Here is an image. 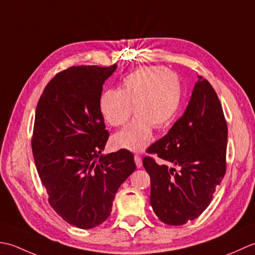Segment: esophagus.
Returning a JSON list of instances; mask_svg holds the SVG:
<instances>
[{
	"label": "esophagus",
	"mask_w": 255,
	"mask_h": 255,
	"mask_svg": "<svg viewBox=\"0 0 255 255\" xmlns=\"http://www.w3.org/2000/svg\"><path fill=\"white\" fill-rule=\"evenodd\" d=\"M134 160H135V164H136V167L137 168H141L142 167V158L138 156V155H135L134 156Z\"/></svg>",
	"instance_id": "obj_1"
}]
</instances>
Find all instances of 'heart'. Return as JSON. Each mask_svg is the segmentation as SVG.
Returning <instances> with one entry per match:
<instances>
[{"label":"heart","instance_id":"heart-1","mask_svg":"<svg viewBox=\"0 0 255 255\" xmlns=\"http://www.w3.org/2000/svg\"><path fill=\"white\" fill-rule=\"evenodd\" d=\"M178 76L160 67H141L122 79L118 90L102 92L99 110L111 127H120L132 114L128 126L113 135L118 148L141 152L152 141L153 128L162 129L173 120L180 106Z\"/></svg>","mask_w":255,"mask_h":255}]
</instances>
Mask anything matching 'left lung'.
<instances>
[{
	"label": "left lung",
	"mask_w": 255,
	"mask_h": 255,
	"mask_svg": "<svg viewBox=\"0 0 255 255\" xmlns=\"http://www.w3.org/2000/svg\"><path fill=\"white\" fill-rule=\"evenodd\" d=\"M185 113L146 152L149 202L158 219L181 226L206 210L226 174L228 128L214 88L198 76Z\"/></svg>",
	"instance_id": "8db88e82"
}]
</instances>
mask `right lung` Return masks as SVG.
Returning <instances> with one entry per match:
<instances>
[{"label":"right lung","mask_w":255,"mask_h":255,"mask_svg":"<svg viewBox=\"0 0 255 255\" xmlns=\"http://www.w3.org/2000/svg\"><path fill=\"white\" fill-rule=\"evenodd\" d=\"M117 67L77 66L59 72L36 108L32 149L39 178L54 210L80 229L108 219L118 189L136 168L128 149L101 154L109 133L99 99Z\"/></svg>","instance_id":"1"}]
</instances>
